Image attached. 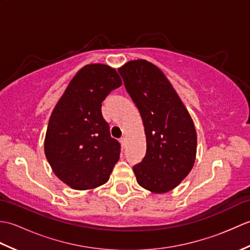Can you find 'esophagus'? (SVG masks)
Here are the masks:
<instances>
[{
	"instance_id": "34e87169",
	"label": "esophagus",
	"mask_w": 250,
	"mask_h": 250,
	"mask_svg": "<svg viewBox=\"0 0 250 250\" xmlns=\"http://www.w3.org/2000/svg\"><path fill=\"white\" fill-rule=\"evenodd\" d=\"M119 142H120V144H121V146L125 148V137H121V139L119 140Z\"/></svg>"
}]
</instances>
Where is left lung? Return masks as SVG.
I'll return each mask as SVG.
<instances>
[{
    "instance_id": "1",
    "label": "left lung",
    "mask_w": 250,
    "mask_h": 250,
    "mask_svg": "<svg viewBox=\"0 0 250 250\" xmlns=\"http://www.w3.org/2000/svg\"><path fill=\"white\" fill-rule=\"evenodd\" d=\"M144 124L147 149L133 171L143 188L155 193L174 189L193 167L196 133L192 119L164 74L146 60L118 70Z\"/></svg>"
}]
</instances>
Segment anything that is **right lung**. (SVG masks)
Listing matches in <instances>:
<instances>
[{
    "instance_id": "right-lung-1",
    "label": "right lung",
    "mask_w": 250,
    "mask_h": 250,
    "mask_svg": "<svg viewBox=\"0 0 250 250\" xmlns=\"http://www.w3.org/2000/svg\"><path fill=\"white\" fill-rule=\"evenodd\" d=\"M121 86L116 70L104 64L83 67L52 111L45 155L55 174L73 189L97 188L109 178L120 155L109 133L102 102Z\"/></svg>"
}]
</instances>
